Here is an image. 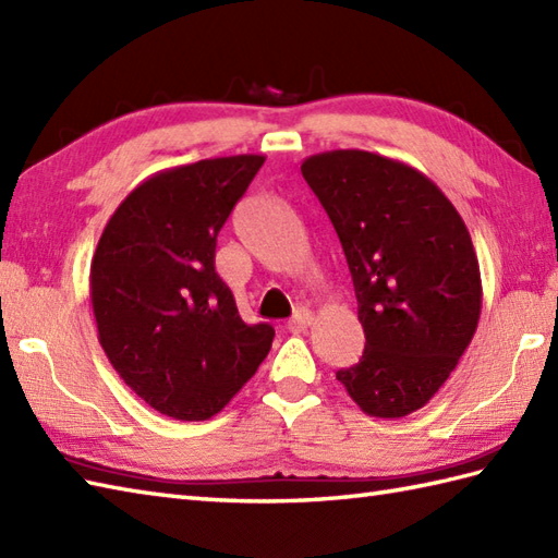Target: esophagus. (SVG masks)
Listing matches in <instances>:
<instances>
[{
    "label": "esophagus",
    "instance_id": "obj_1",
    "mask_svg": "<svg viewBox=\"0 0 558 558\" xmlns=\"http://www.w3.org/2000/svg\"><path fill=\"white\" fill-rule=\"evenodd\" d=\"M312 322H314V314L310 310H298L288 322V330H292V333H300V330L310 328Z\"/></svg>",
    "mask_w": 558,
    "mask_h": 558
}]
</instances>
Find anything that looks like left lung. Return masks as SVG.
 I'll return each instance as SVG.
<instances>
[{"mask_svg":"<svg viewBox=\"0 0 558 558\" xmlns=\"http://www.w3.org/2000/svg\"><path fill=\"white\" fill-rule=\"evenodd\" d=\"M345 252L362 360L338 381L362 412L396 420L424 408L477 330L480 260L456 206L412 165L369 150L302 162Z\"/></svg>","mask_w":558,"mask_h":558,"instance_id":"left-lung-1","label":"left lung"}]
</instances>
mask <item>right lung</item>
Segmentation results:
<instances>
[{
	"mask_svg": "<svg viewBox=\"0 0 558 558\" xmlns=\"http://www.w3.org/2000/svg\"><path fill=\"white\" fill-rule=\"evenodd\" d=\"M264 162L244 153L150 174L112 213L93 254L100 345L124 384L172 420L218 414L276 336L242 322L216 272L218 232Z\"/></svg>",
	"mask_w": 558,
	"mask_h": 558,
	"instance_id": "right-lung-1",
	"label": "right lung"
}]
</instances>
